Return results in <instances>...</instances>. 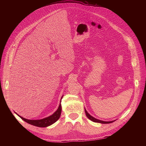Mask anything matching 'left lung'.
Returning <instances> with one entry per match:
<instances>
[{
	"instance_id": "obj_1",
	"label": "left lung",
	"mask_w": 146,
	"mask_h": 146,
	"mask_svg": "<svg viewBox=\"0 0 146 146\" xmlns=\"http://www.w3.org/2000/svg\"><path fill=\"white\" fill-rule=\"evenodd\" d=\"M85 112H86V114L87 117L90 120H91L92 121H93V122H98V123H110L113 122L114 121H115V120L111 121H102V120L96 119V118H94V117L91 116V115L87 111V110H86V109H85Z\"/></svg>"
}]
</instances>
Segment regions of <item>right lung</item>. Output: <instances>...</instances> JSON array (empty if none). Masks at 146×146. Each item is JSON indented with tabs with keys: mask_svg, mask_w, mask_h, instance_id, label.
Listing matches in <instances>:
<instances>
[{
	"mask_svg": "<svg viewBox=\"0 0 146 146\" xmlns=\"http://www.w3.org/2000/svg\"><path fill=\"white\" fill-rule=\"evenodd\" d=\"M63 96L61 97L59 105V107H58V109L56 110V111L54 113H53L52 115H51L50 116H48L46 118L41 119H28L24 118L21 116H20L19 115L17 114L16 113H15V114H17L21 118L23 119L24 121L27 122V123H28L29 124L38 127H41V128L48 127V126L51 125L53 124L54 123H55L56 121H57L60 116L61 111H62V106H61L60 102H61V99H62V97H63Z\"/></svg>",
	"mask_w": 146,
	"mask_h": 146,
	"instance_id": "right-lung-1",
	"label": "right lung"
}]
</instances>
